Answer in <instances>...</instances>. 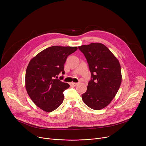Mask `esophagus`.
Returning a JSON list of instances; mask_svg holds the SVG:
<instances>
[{
	"label": "esophagus",
	"mask_w": 146,
	"mask_h": 146,
	"mask_svg": "<svg viewBox=\"0 0 146 146\" xmlns=\"http://www.w3.org/2000/svg\"><path fill=\"white\" fill-rule=\"evenodd\" d=\"M71 84L73 86H77V85H78V83H73V82H72Z\"/></svg>",
	"instance_id": "obj_1"
}]
</instances>
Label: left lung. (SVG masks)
I'll use <instances>...</instances> for the list:
<instances>
[{
	"label": "left lung",
	"instance_id": "1",
	"mask_svg": "<svg viewBox=\"0 0 146 146\" xmlns=\"http://www.w3.org/2000/svg\"><path fill=\"white\" fill-rule=\"evenodd\" d=\"M91 73L87 90L82 100L89 108L101 110L108 106L115 96L122 81L118 60L103 44L95 42L79 46Z\"/></svg>",
	"mask_w": 146,
	"mask_h": 146
}]
</instances>
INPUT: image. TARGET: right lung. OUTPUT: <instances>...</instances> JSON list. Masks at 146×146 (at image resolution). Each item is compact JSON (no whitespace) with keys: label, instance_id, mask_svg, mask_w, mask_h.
I'll return each instance as SVG.
<instances>
[{"label":"right lung","instance_id":"1","mask_svg":"<svg viewBox=\"0 0 146 146\" xmlns=\"http://www.w3.org/2000/svg\"><path fill=\"white\" fill-rule=\"evenodd\" d=\"M77 47L52 46L30 60L25 74V88L33 102L45 112L56 110L64 100L63 92L70 87L57 75L64 74L67 57L77 50Z\"/></svg>","mask_w":146,"mask_h":146}]
</instances>
